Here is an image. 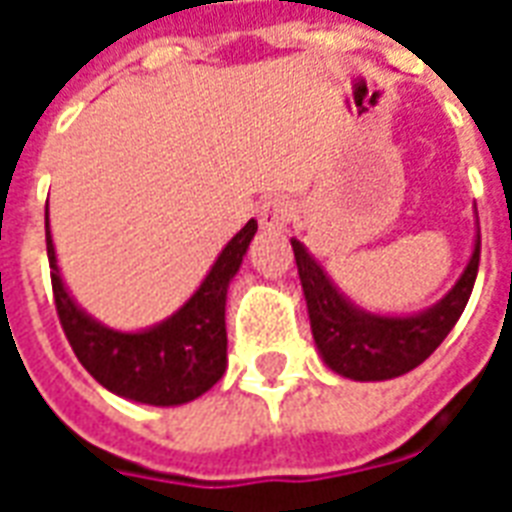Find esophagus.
Wrapping results in <instances>:
<instances>
[{"mask_svg": "<svg viewBox=\"0 0 512 512\" xmlns=\"http://www.w3.org/2000/svg\"><path fill=\"white\" fill-rule=\"evenodd\" d=\"M293 202L285 200V197H271V200H266L260 208H257V222H260V227L263 230H274V233H279V230H285L290 224V219H293Z\"/></svg>", "mask_w": 512, "mask_h": 512, "instance_id": "34e87169", "label": "esophagus"}]
</instances>
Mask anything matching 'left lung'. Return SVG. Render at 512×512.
Instances as JSON below:
<instances>
[{"mask_svg":"<svg viewBox=\"0 0 512 512\" xmlns=\"http://www.w3.org/2000/svg\"><path fill=\"white\" fill-rule=\"evenodd\" d=\"M290 244L299 266L315 345L334 373L354 381H386L422 365L461 318L480 268L477 233L469 266L463 268L461 279L439 304L408 318H384L354 307L334 288L332 279L323 274L301 241L293 238Z\"/></svg>","mask_w":512,"mask_h":512,"instance_id":"left-lung-1","label":"left lung"}]
</instances>
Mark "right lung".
<instances>
[{
    "label": "right lung",
    "instance_id": "right-lung-1",
    "mask_svg": "<svg viewBox=\"0 0 512 512\" xmlns=\"http://www.w3.org/2000/svg\"><path fill=\"white\" fill-rule=\"evenodd\" d=\"M255 233L257 222L249 219L216 257L197 293L172 318L145 332H115L76 307L62 285L46 216L54 304L62 332L84 370L109 392L147 406H180L205 395L227 367L224 301Z\"/></svg>",
    "mask_w": 512,
    "mask_h": 512
}]
</instances>
